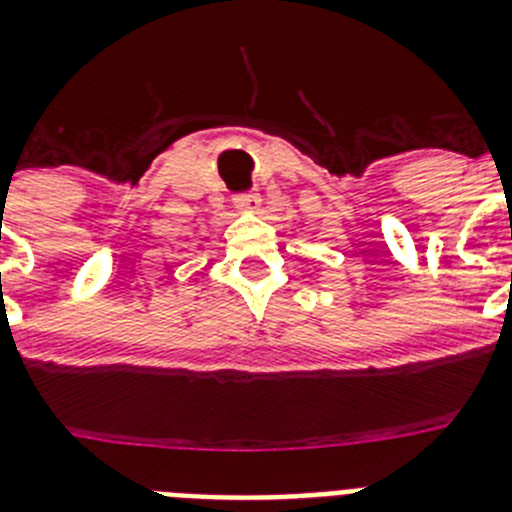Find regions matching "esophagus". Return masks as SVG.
I'll return each instance as SVG.
<instances>
[{
    "instance_id": "esophagus-1",
    "label": "esophagus",
    "mask_w": 512,
    "mask_h": 512,
    "mask_svg": "<svg viewBox=\"0 0 512 512\" xmlns=\"http://www.w3.org/2000/svg\"><path fill=\"white\" fill-rule=\"evenodd\" d=\"M233 202H235V207H238V210H248V212H256L261 207V197H259V192H238L233 197Z\"/></svg>"
}]
</instances>
